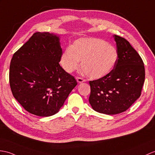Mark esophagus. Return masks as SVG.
<instances>
[{
  "mask_svg": "<svg viewBox=\"0 0 155 155\" xmlns=\"http://www.w3.org/2000/svg\"><path fill=\"white\" fill-rule=\"evenodd\" d=\"M77 81L78 82V83H82V82H86V80L84 78H82L81 77H77Z\"/></svg>",
  "mask_w": 155,
  "mask_h": 155,
  "instance_id": "obj_1",
  "label": "esophagus"
}]
</instances>
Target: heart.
Segmentation results:
<instances>
[{
  "label": "heart",
  "mask_w": 155,
  "mask_h": 155,
  "mask_svg": "<svg viewBox=\"0 0 155 155\" xmlns=\"http://www.w3.org/2000/svg\"><path fill=\"white\" fill-rule=\"evenodd\" d=\"M118 59L116 48L101 39L81 38L67 48L61 56L60 63L69 73L80 65L86 75L100 78L109 74L116 66Z\"/></svg>",
  "instance_id": "obj_1"
}]
</instances>
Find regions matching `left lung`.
Segmentation results:
<instances>
[{
    "mask_svg": "<svg viewBox=\"0 0 155 155\" xmlns=\"http://www.w3.org/2000/svg\"><path fill=\"white\" fill-rule=\"evenodd\" d=\"M118 59L109 74L89 82V102L99 113L114 115L126 111L141 94L145 71L139 53L125 38L114 35Z\"/></svg>",
    "mask_w": 155,
    "mask_h": 155,
    "instance_id": "8db88e82",
    "label": "left lung"
}]
</instances>
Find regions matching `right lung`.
Returning a JSON list of instances; mask_svg holds the SVG:
<instances>
[{"label":"right lung","mask_w":155,"mask_h":155,"mask_svg":"<svg viewBox=\"0 0 155 155\" xmlns=\"http://www.w3.org/2000/svg\"><path fill=\"white\" fill-rule=\"evenodd\" d=\"M59 37L35 32L14 53L9 72L14 98L28 112L48 117L57 114L77 84L60 66Z\"/></svg>","instance_id":"right-lung-1"}]
</instances>
